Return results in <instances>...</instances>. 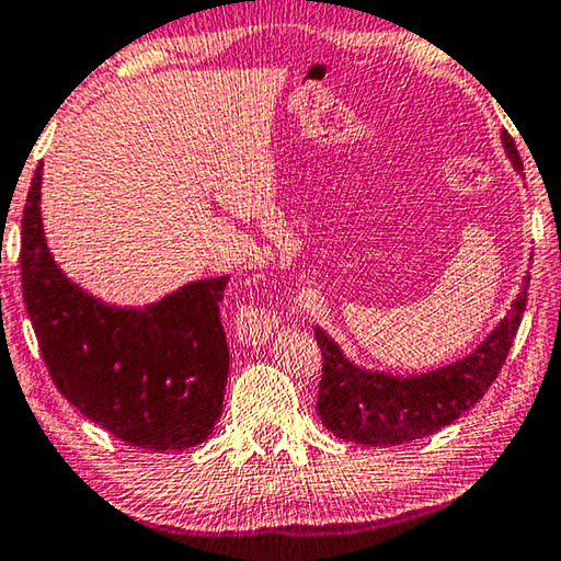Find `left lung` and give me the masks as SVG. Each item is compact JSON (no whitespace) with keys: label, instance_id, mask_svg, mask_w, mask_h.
<instances>
[{"label":"left lung","instance_id":"8db88e82","mask_svg":"<svg viewBox=\"0 0 561 561\" xmlns=\"http://www.w3.org/2000/svg\"><path fill=\"white\" fill-rule=\"evenodd\" d=\"M502 141L506 157L522 174L514 139L502 131ZM527 289L529 274L522 279L510 312L472 354L426 375L394 377L357 367L344 357L332 336L317 327L314 340L324 359L317 397L319 420L340 439L369 447H394L439 432L472 409L502 371L527 307Z\"/></svg>","mask_w":561,"mask_h":561}]
</instances>
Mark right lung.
Wrapping results in <instances>:
<instances>
[{"mask_svg": "<svg viewBox=\"0 0 561 561\" xmlns=\"http://www.w3.org/2000/svg\"><path fill=\"white\" fill-rule=\"evenodd\" d=\"M39 197L42 164L22 217V295L61 397L129 447L182 451L207 439L229 375L219 322L229 277L184 284L141 309L104 305L57 266Z\"/></svg>", "mask_w": 561, "mask_h": 561, "instance_id": "right-lung-1", "label": "right lung"}]
</instances>
